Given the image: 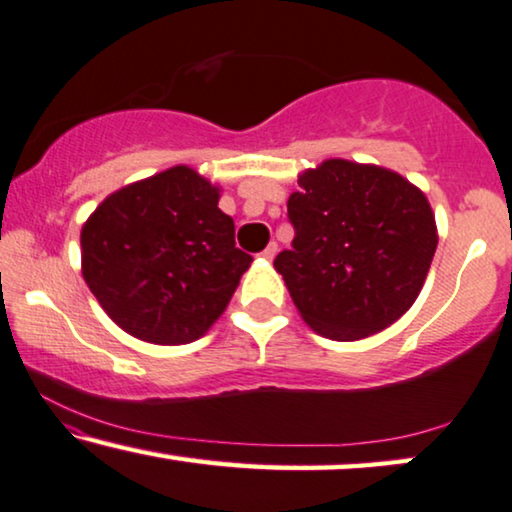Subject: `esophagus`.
Listing matches in <instances>:
<instances>
[{
	"instance_id": "1",
	"label": "esophagus",
	"mask_w": 512,
	"mask_h": 512,
	"mask_svg": "<svg viewBox=\"0 0 512 512\" xmlns=\"http://www.w3.org/2000/svg\"><path fill=\"white\" fill-rule=\"evenodd\" d=\"M276 255H278V243H276V241H271L269 246H266V248L262 250V257H264V259H269V262H271V259L276 257Z\"/></svg>"
}]
</instances>
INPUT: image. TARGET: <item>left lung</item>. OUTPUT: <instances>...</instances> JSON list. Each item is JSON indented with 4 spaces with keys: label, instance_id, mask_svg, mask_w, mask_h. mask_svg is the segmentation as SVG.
<instances>
[{
    "label": "left lung",
    "instance_id": "8db88e82",
    "mask_svg": "<svg viewBox=\"0 0 512 512\" xmlns=\"http://www.w3.org/2000/svg\"><path fill=\"white\" fill-rule=\"evenodd\" d=\"M287 201L292 248L273 266L301 318L334 341L378 334L413 306L436 253L424 194L394 171L327 160Z\"/></svg>",
    "mask_w": 512,
    "mask_h": 512
}]
</instances>
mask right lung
<instances>
[{
	"mask_svg": "<svg viewBox=\"0 0 512 512\" xmlns=\"http://www.w3.org/2000/svg\"><path fill=\"white\" fill-rule=\"evenodd\" d=\"M218 187L174 167L106 197L81 232L83 278L115 325L141 341H197L253 257L236 248Z\"/></svg>",
	"mask_w": 512,
	"mask_h": 512,
	"instance_id": "right-lung-1",
	"label": "right lung"
}]
</instances>
